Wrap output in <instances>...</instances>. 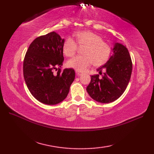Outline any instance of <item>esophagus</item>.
<instances>
[{"instance_id":"obj_1","label":"esophagus","mask_w":154,"mask_h":154,"mask_svg":"<svg viewBox=\"0 0 154 154\" xmlns=\"http://www.w3.org/2000/svg\"><path fill=\"white\" fill-rule=\"evenodd\" d=\"M76 74L77 75H79V76H81V75H83V73H81V72H79V71H76Z\"/></svg>"}]
</instances>
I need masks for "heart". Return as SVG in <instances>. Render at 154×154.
<instances>
[{
  "instance_id": "heart-1",
  "label": "heart",
  "mask_w": 154,
  "mask_h": 154,
  "mask_svg": "<svg viewBox=\"0 0 154 154\" xmlns=\"http://www.w3.org/2000/svg\"><path fill=\"white\" fill-rule=\"evenodd\" d=\"M73 39L67 38L62 45V50L67 57H72L77 51V45H85L83 48V55H78L69 60L67 65L69 67L76 71H84L93 63L100 66L109 61L112 49L109 44L102 40V38L91 31H80L74 34Z\"/></svg>"
}]
</instances>
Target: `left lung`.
Instances as JSON below:
<instances>
[{
  "mask_svg": "<svg viewBox=\"0 0 154 154\" xmlns=\"http://www.w3.org/2000/svg\"><path fill=\"white\" fill-rule=\"evenodd\" d=\"M112 51L109 61L97 69L102 77L99 75H92L87 87L89 96L101 103H110L119 99L131 77L132 63L128 49L122 44L115 43Z\"/></svg>",
  "mask_w": 154,
  "mask_h": 154,
  "instance_id": "left-lung-1",
  "label": "left lung"
}]
</instances>
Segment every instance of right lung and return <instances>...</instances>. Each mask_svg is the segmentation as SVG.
Masks as SVG:
<instances>
[{"instance_id": "add662e5", "label": "right lung", "mask_w": 154, "mask_h": 154, "mask_svg": "<svg viewBox=\"0 0 154 154\" xmlns=\"http://www.w3.org/2000/svg\"><path fill=\"white\" fill-rule=\"evenodd\" d=\"M64 42L55 32L41 35L30 44L24 60L23 73L28 89L35 99L49 105L62 102L75 79L73 69L61 71Z\"/></svg>"}]
</instances>
